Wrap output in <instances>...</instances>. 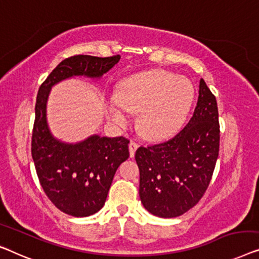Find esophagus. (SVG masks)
Here are the masks:
<instances>
[{
	"instance_id": "obj_1",
	"label": "esophagus",
	"mask_w": 259,
	"mask_h": 259,
	"mask_svg": "<svg viewBox=\"0 0 259 259\" xmlns=\"http://www.w3.org/2000/svg\"><path fill=\"white\" fill-rule=\"evenodd\" d=\"M138 148V144L136 141H131L128 144V149H130V155L134 156V153H136Z\"/></svg>"
}]
</instances>
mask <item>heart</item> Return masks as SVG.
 I'll return each instance as SVG.
<instances>
[{"label": "heart", "instance_id": "1", "mask_svg": "<svg viewBox=\"0 0 259 259\" xmlns=\"http://www.w3.org/2000/svg\"><path fill=\"white\" fill-rule=\"evenodd\" d=\"M194 99V89L185 77L166 70H152L127 78L111 106L114 121L125 123L127 111L139 113L138 128L148 140L173 136L182 126Z\"/></svg>", "mask_w": 259, "mask_h": 259}]
</instances>
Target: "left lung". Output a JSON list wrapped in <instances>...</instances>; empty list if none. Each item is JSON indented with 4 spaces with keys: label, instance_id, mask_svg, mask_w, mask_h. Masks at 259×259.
<instances>
[{
    "label": "left lung",
    "instance_id": "left-lung-1",
    "mask_svg": "<svg viewBox=\"0 0 259 259\" xmlns=\"http://www.w3.org/2000/svg\"><path fill=\"white\" fill-rule=\"evenodd\" d=\"M220 152L219 108L203 79L193 117L161 144L139 147V195L153 215L171 219L190 210L207 192Z\"/></svg>",
    "mask_w": 259,
    "mask_h": 259
}]
</instances>
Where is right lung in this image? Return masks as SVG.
<instances>
[{
    "label": "right lung",
    "instance_id": "1",
    "mask_svg": "<svg viewBox=\"0 0 259 259\" xmlns=\"http://www.w3.org/2000/svg\"><path fill=\"white\" fill-rule=\"evenodd\" d=\"M120 56L76 55L62 61L39 86L35 106L31 155L42 188L55 207L74 217L93 215L103 208L118 167L128 159V139L93 136L77 145L52 138L46 118L52 85L72 76L100 77Z\"/></svg>",
    "mask_w": 259,
    "mask_h": 259
}]
</instances>
